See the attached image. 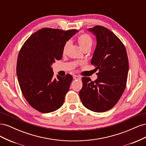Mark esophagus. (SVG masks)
Wrapping results in <instances>:
<instances>
[{"instance_id":"1","label":"esophagus","mask_w":146,"mask_h":146,"mask_svg":"<svg viewBox=\"0 0 146 146\" xmlns=\"http://www.w3.org/2000/svg\"><path fill=\"white\" fill-rule=\"evenodd\" d=\"M73 78L74 79V80H80L81 77L80 76H77V75H74V76H73Z\"/></svg>"}]
</instances>
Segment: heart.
Returning a JSON list of instances; mask_svg holds the SVG:
<instances>
[{"label": "heart", "instance_id": "b5f03b06", "mask_svg": "<svg viewBox=\"0 0 146 146\" xmlns=\"http://www.w3.org/2000/svg\"><path fill=\"white\" fill-rule=\"evenodd\" d=\"M77 41L78 44L79 46L83 50L86 49V48H91L92 44H93V39L90 35L87 33H83L77 37ZM69 42L67 41L63 46V53L64 54L67 50V48L69 46Z\"/></svg>", "mask_w": 146, "mask_h": 146}]
</instances>
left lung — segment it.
Masks as SVG:
<instances>
[{"label":"left lung","mask_w":146,"mask_h":146,"mask_svg":"<svg viewBox=\"0 0 146 146\" xmlns=\"http://www.w3.org/2000/svg\"><path fill=\"white\" fill-rule=\"evenodd\" d=\"M97 40L91 63L99 70L98 78L82 77L79 96L83 105L91 111L104 112L111 109L126 87L129 60L124 45L114 33L103 26L88 29Z\"/></svg>","instance_id":"left-lung-1"}]
</instances>
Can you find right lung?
<instances>
[{
  "mask_svg": "<svg viewBox=\"0 0 146 146\" xmlns=\"http://www.w3.org/2000/svg\"><path fill=\"white\" fill-rule=\"evenodd\" d=\"M78 30L43 28L27 39L19 53L16 73L21 90L31 107L47 113L63 105L72 76L54 77L51 67L63 57L64 44Z\"/></svg>",
  "mask_w": 146,
  "mask_h": 146,
  "instance_id": "1",
  "label": "right lung"
}]
</instances>
